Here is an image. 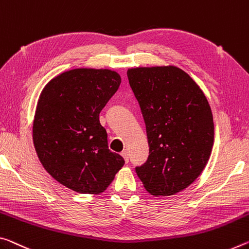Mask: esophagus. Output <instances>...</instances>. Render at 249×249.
Returning <instances> with one entry per match:
<instances>
[{"mask_svg":"<svg viewBox=\"0 0 249 249\" xmlns=\"http://www.w3.org/2000/svg\"><path fill=\"white\" fill-rule=\"evenodd\" d=\"M122 156L124 157V160H125V163H128V160H129L128 152H127V151H123V152H122Z\"/></svg>","mask_w":249,"mask_h":249,"instance_id":"34e87169","label":"esophagus"}]
</instances>
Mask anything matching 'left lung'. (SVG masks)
I'll return each mask as SVG.
<instances>
[{
    "instance_id": "1",
    "label": "left lung",
    "mask_w": 249,
    "mask_h": 249,
    "mask_svg": "<svg viewBox=\"0 0 249 249\" xmlns=\"http://www.w3.org/2000/svg\"><path fill=\"white\" fill-rule=\"evenodd\" d=\"M143 114L148 159L135 168L149 194L171 196L200 175L214 144L211 106L195 81L176 66L128 69Z\"/></svg>"
}]
</instances>
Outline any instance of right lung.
Listing matches in <instances>:
<instances>
[{
  "mask_svg": "<svg viewBox=\"0 0 249 249\" xmlns=\"http://www.w3.org/2000/svg\"><path fill=\"white\" fill-rule=\"evenodd\" d=\"M121 84L107 69H74L52 78L39 95L33 143L45 171L81 194H101L123 167L110 152L100 113Z\"/></svg>",
  "mask_w": 249,
  "mask_h": 249,
  "instance_id": "obj_1",
  "label": "right lung"
}]
</instances>
